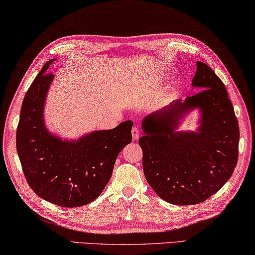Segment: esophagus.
I'll list each match as a JSON object with an SVG mask.
<instances>
[{
	"mask_svg": "<svg viewBox=\"0 0 255 255\" xmlns=\"http://www.w3.org/2000/svg\"><path fill=\"white\" fill-rule=\"evenodd\" d=\"M131 135H132V138L135 140L139 138V135H140V130H139V127L138 126H134L131 129Z\"/></svg>",
	"mask_w": 255,
	"mask_h": 255,
	"instance_id": "esophagus-1",
	"label": "esophagus"
}]
</instances>
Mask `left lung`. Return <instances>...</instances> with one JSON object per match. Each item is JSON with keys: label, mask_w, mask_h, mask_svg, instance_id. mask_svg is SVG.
<instances>
[{"label": "left lung", "mask_w": 255, "mask_h": 255, "mask_svg": "<svg viewBox=\"0 0 255 255\" xmlns=\"http://www.w3.org/2000/svg\"><path fill=\"white\" fill-rule=\"evenodd\" d=\"M192 80L196 94L173 101L145 117L143 149L145 178L161 199L176 205L204 202L235 170L240 128L224 83L207 64L197 61ZM199 108L196 132H177L180 120Z\"/></svg>", "instance_id": "1"}]
</instances>
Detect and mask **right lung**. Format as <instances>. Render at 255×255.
I'll return each instance as SVG.
<instances>
[{
  "mask_svg": "<svg viewBox=\"0 0 255 255\" xmlns=\"http://www.w3.org/2000/svg\"><path fill=\"white\" fill-rule=\"evenodd\" d=\"M44 64L22 101L17 152L28 185L39 197L64 208L91 203L111 178L117 156L131 142L132 121L67 140L44 124V104L54 75Z\"/></svg>",
  "mask_w": 255,
  "mask_h": 255,
  "instance_id": "right-lung-1",
  "label": "right lung"
}]
</instances>
